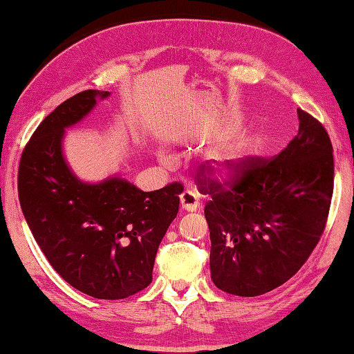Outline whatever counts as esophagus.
Listing matches in <instances>:
<instances>
[{
  "label": "esophagus",
  "mask_w": 354,
  "mask_h": 354,
  "mask_svg": "<svg viewBox=\"0 0 354 354\" xmlns=\"http://www.w3.org/2000/svg\"><path fill=\"white\" fill-rule=\"evenodd\" d=\"M180 206L183 211L193 212L198 209L200 206V201H198V193H195L193 190H185L180 195Z\"/></svg>",
  "instance_id": "1"
}]
</instances>
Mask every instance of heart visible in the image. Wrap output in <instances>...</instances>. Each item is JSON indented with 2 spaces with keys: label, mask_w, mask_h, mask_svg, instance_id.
<instances>
[{
  "label": "heart",
  "mask_w": 354,
  "mask_h": 354,
  "mask_svg": "<svg viewBox=\"0 0 354 354\" xmlns=\"http://www.w3.org/2000/svg\"><path fill=\"white\" fill-rule=\"evenodd\" d=\"M258 142L248 140L236 145L217 148L211 154V172L219 178H229L239 174L248 161V158L256 151Z\"/></svg>",
  "instance_id": "obj_1"
}]
</instances>
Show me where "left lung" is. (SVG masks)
Returning <instances> with one entry per match:
<instances>
[{"mask_svg":"<svg viewBox=\"0 0 354 354\" xmlns=\"http://www.w3.org/2000/svg\"><path fill=\"white\" fill-rule=\"evenodd\" d=\"M298 135L274 159L250 156L224 183L198 174L209 225L211 279L222 292L258 297L306 263L326 229L333 148L324 125L298 109Z\"/></svg>","mask_w":354,"mask_h":354,"instance_id":"8db88e82","label":"left lung"}]
</instances>
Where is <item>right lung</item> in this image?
<instances>
[{"label": "right lung", "mask_w": 354, "mask_h": 354, "mask_svg": "<svg viewBox=\"0 0 354 354\" xmlns=\"http://www.w3.org/2000/svg\"><path fill=\"white\" fill-rule=\"evenodd\" d=\"M109 91L85 90L43 119L19 164V201L53 269L79 292L122 299L147 288L159 243L178 212L182 183L142 192L119 176L82 182L62 154L66 129Z\"/></svg>", "instance_id": "1"}]
</instances>
